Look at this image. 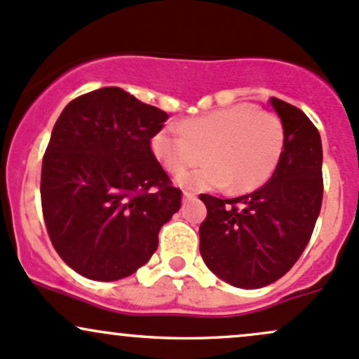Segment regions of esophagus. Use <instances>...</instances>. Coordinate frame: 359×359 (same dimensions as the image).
Instances as JSON below:
<instances>
[{
    "label": "esophagus",
    "instance_id": "esophagus-1",
    "mask_svg": "<svg viewBox=\"0 0 359 359\" xmlns=\"http://www.w3.org/2000/svg\"><path fill=\"white\" fill-rule=\"evenodd\" d=\"M182 198L186 199V201H189V199H194V198H196V194H194V192H191V191H184V192H182Z\"/></svg>",
    "mask_w": 359,
    "mask_h": 359
}]
</instances>
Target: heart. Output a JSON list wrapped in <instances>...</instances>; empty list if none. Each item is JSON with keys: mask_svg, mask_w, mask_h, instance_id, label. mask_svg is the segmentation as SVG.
I'll return each instance as SVG.
<instances>
[{"mask_svg": "<svg viewBox=\"0 0 359 359\" xmlns=\"http://www.w3.org/2000/svg\"><path fill=\"white\" fill-rule=\"evenodd\" d=\"M283 149L281 119L252 104L231 105L165 126L151 137L153 155L170 173H182L204 156L210 160L177 179L179 186L196 191L228 184L235 192L254 191L271 179Z\"/></svg>", "mask_w": 359, "mask_h": 359, "instance_id": "b5f03b06", "label": "heart"}]
</instances>
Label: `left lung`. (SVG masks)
Here are the masks:
<instances>
[{
	"label": "left lung",
	"mask_w": 359,
	"mask_h": 359,
	"mask_svg": "<svg viewBox=\"0 0 359 359\" xmlns=\"http://www.w3.org/2000/svg\"><path fill=\"white\" fill-rule=\"evenodd\" d=\"M269 102L285 128V149L273 177L235 199L199 196L208 210L199 226L203 261L228 285L245 290L278 281L300 259L324 194L317 128L288 102Z\"/></svg>",
	"instance_id": "8db88e82"
}]
</instances>
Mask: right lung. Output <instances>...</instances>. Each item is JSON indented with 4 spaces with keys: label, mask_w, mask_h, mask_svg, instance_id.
<instances>
[{
    "label": "right lung",
    "mask_w": 359,
    "mask_h": 359,
    "mask_svg": "<svg viewBox=\"0 0 359 359\" xmlns=\"http://www.w3.org/2000/svg\"><path fill=\"white\" fill-rule=\"evenodd\" d=\"M168 114L117 86L74 98L56 121L42 160L41 199L50 242L71 269L93 281L136 273L179 211L151 151Z\"/></svg>",
    "instance_id": "1"
}]
</instances>
